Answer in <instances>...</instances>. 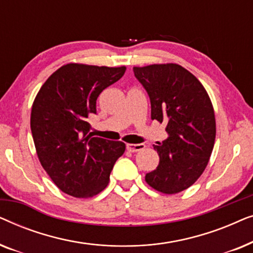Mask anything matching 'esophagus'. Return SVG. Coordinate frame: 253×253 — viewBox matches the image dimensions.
<instances>
[{
    "mask_svg": "<svg viewBox=\"0 0 253 253\" xmlns=\"http://www.w3.org/2000/svg\"><path fill=\"white\" fill-rule=\"evenodd\" d=\"M144 148H145V144H126V150L131 152V153L143 151Z\"/></svg>",
    "mask_w": 253,
    "mask_h": 253,
    "instance_id": "esophagus-1",
    "label": "esophagus"
}]
</instances>
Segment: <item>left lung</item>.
Segmentation results:
<instances>
[{"label": "left lung", "mask_w": 253, "mask_h": 253, "mask_svg": "<svg viewBox=\"0 0 253 253\" xmlns=\"http://www.w3.org/2000/svg\"><path fill=\"white\" fill-rule=\"evenodd\" d=\"M151 100V119L166 124L168 138L153 145L159 165L145 181L166 195L191 186L205 170L215 141V115L206 89L175 63L134 67Z\"/></svg>", "instance_id": "1"}]
</instances>
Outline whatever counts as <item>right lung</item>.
Wrapping results in <instances>:
<instances>
[{"instance_id":"add662e5","label":"right lung","mask_w":253,"mask_h":253,"mask_svg":"<svg viewBox=\"0 0 253 253\" xmlns=\"http://www.w3.org/2000/svg\"><path fill=\"white\" fill-rule=\"evenodd\" d=\"M69 63L41 86L31 112V131L41 166L58 189L76 198H89L108 185L122 141L93 137L87 119L96 114V99L126 72Z\"/></svg>"}]
</instances>
